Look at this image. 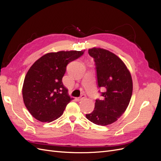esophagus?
I'll use <instances>...</instances> for the list:
<instances>
[{
	"label": "esophagus",
	"instance_id": "1",
	"mask_svg": "<svg viewBox=\"0 0 161 161\" xmlns=\"http://www.w3.org/2000/svg\"><path fill=\"white\" fill-rule=\"evenodd\" d=\"M86 98V95H82L79 98V100H82V99H85Z\"/></svg>",
	"mask_w": 161,
	"mask_h": 161
}]
</instances>
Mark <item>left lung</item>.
I'll list each match as a JSON object with an SVG mask.
<instances>
[{
  "mask_svg": "<svg viewBox=\"0 0 161 161\" xmlns=\"http://www.w3.org/2000/svg\"><path fill=\"white\" fill-rule=\"evenodd\" d=\"M88 52L95 62L98 87L106 91L101 93L103 99H96L93 111L86 118L97 125H109L120 118L130 103L133 91L131 74L115 53L95 47Z\"/></svg>",
  "mask_w": 161,
  "mask_h": 161,
  "instance_id": "8db88e82",
  "label": "left lung"
}]
</instances>
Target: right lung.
<instances>
[{
  "instance_id": "right-lung-1",
  "label": "right lung",
  "mask_w": 161,
  "mask_h": 161,
  "mask_svg": "<svg viewBox=\"0 0 161 161\" xmlns=\"http://www.w3.org/2000/svg\"><path fill=\"white\" fill-rule=\"evenodd\" d=\"M85 51H60L43 55L33 63L24 79L23 102L31 115L42 122H51L62 115L73 99L62 83L66 66Z\"/></svg>"
}]
</instances>
